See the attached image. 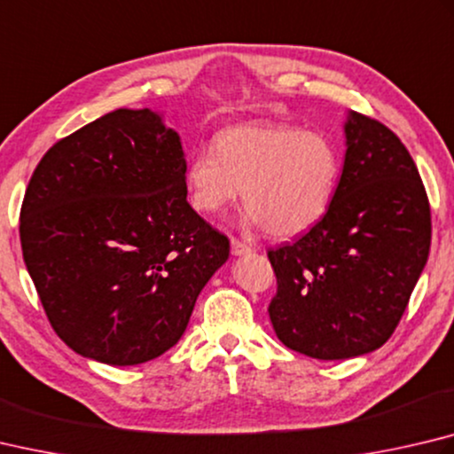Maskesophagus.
<instances>
[{
  "label": "esophagus",
  "mask_w": 454,
  "mask_h": 454,
  "mask_svg": "<svg viewBox=\"0 0 454 454\" xmlns=\"http://www.w3.org/2000/svg\"><path fill=\"white\" fill-rule=\"evenodd\" d=\"M252 252V246L244 244L242 240H238V238H232V254L234 255H246Z\"/></svg>",
  "instance_id": "1"
}]
</instances>
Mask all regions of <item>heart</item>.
Listing matches in <instances>:
<instances>
[{
    "mask_svg": "<svg viewBox=\"0 0 454 454\" xmlns=\"http://www.w3.org/2000/svg\"><path fill=\"white\" fill-rule=\"evenodd\" d=\"M341 175L329 138L282 122L220 130L216 148L196 151L186 167L188 199L206 216L240 196L246 220L276 238L308 232L325 216Z\"/></svg>",
    "mask_w": 454,
    "mask_h": 454,
    "instance_id": "heart-1",
    "label": "heart"
}]
</instances>
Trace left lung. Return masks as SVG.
<instances>
[{"label":"left lung","instance_id":"left-lung-1","mask_svg":"<svg viewBox=\"0 0 454 454\" xmlns=\"http://www.w3.org/2000/svg\"><path fill=\"white\" fill-rule=\"evenodd\" d=\"M343 172L325 216L268 252L278 340L313 359H349L389 340L431 248V206L399 137L365 114L345 122Z\"/></svg>","mask_w":454,"mask_h":454}]
</instances>
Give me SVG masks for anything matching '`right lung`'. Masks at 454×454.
Segmentation results:
<instances>
[{
  "instance_id": "1",
  "label": "right lung",
  "mask_w": 454,
  "mask_h": 454,
  "mask_svg": "<svg viewBox=\"0 0 454 454\" xmlns=\"http://www.w3.org/2000/svg\"><path fill=\"white\" fill-rule=\"evenodd\" d=\"M176 130L117 109L55 143L21 204L23 260L55 333L79 356L138 365L168 351L230 240L186 200Z\"/></svg>"
}]
</instances>
